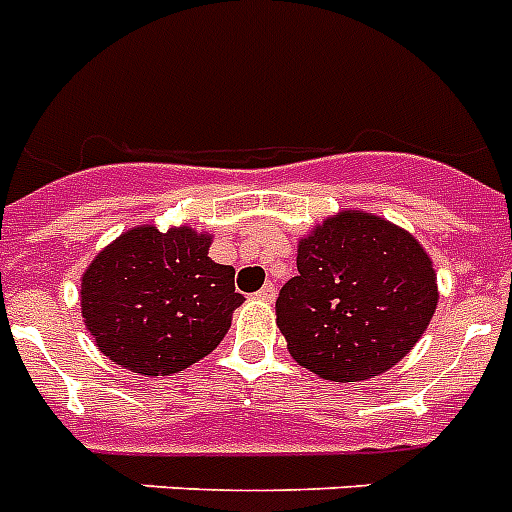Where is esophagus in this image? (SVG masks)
Returning <instances> with one entry per match:
<instances>
[{
	"instance_id": "esophagus-1",
	"label": "esophagus",
	"mask_w": 512,
	"mask_h": 512,
	"mask_svg": "<svg viewBox=\"0 0 512 512\" xmlns=\"http://www.w3.org/2000/svg\"><path fill=\"white\" fill-rule=\"evenodd\" d=\"M257 299H263V302H273V299H276V286L273 284H265L263 289H260V292L255 294Z\"/></svg>"
}]
</instances>
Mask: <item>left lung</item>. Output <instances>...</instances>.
<instances>
[{
    "mask_svg": "<svg viewBox=\"0 0 512 512\" xmlns=\"http://www.w3.org/2000/svg\"><path fill=\"white\" fill-rule=\"evenodd\" d=\"M297 270L281 286L276 323L289 355L326 381L389 371L429 328L439 302L421 242L363 210H342L302 236Z\"/></svg>",
    "mask_w": 512,
    "mask_h": 512,
    "instance_id": "1",
    "label": "left lung"
}]
</instances>
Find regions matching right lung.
<instances>
[{"label": "right lung", "mask_w": 512, "mask_h": 512, "mask_svg": "<svg viewBox=\"0 0 512 512\" xmlns=\"http://www.w3.org/2000/svg\"><path fill=\"white\" fill-rule=\"evenodd\" d=\"M213 236L134 226L81 276V315L97 350L139 376H170L223 342L244 302L234 268L207 257Z\"/></svg>", "instance_id": "right-lung-1"}]
</instances>
